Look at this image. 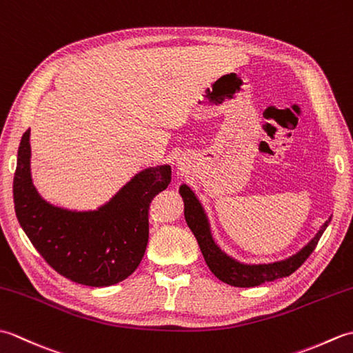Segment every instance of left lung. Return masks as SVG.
<instances>
[{
	"mask_svg": "<svg viewBox=\"0 0 353 353\" xmlns=\"http://www.w3.org/2000/svg\"><path fill=\"white\" fill-rule=\"evenodd\" d=\"M179 192H181L185 203V220L188 223L190 229L192 230L194 236L197 238L200 250L203 253V258L209 270H211L221 282L232 285V287H258V285L264 282H272L294 273L296 270L308 259L314 249H316L319 239L323 235L329 221H331V219H329L317 232V235L314 236L301 252L292 254L288 259L272 262V264H243V262H238L236 259L228 256V254L215 244L211 235V228H209L208 216L203 211V208H201L199 199L196 197V194L191 191L190 186L182 185Z\"/></svg>",
	"mask_w": 353,
	"mask_h": 353,
	"instance_id": "left-lung-1",
	"label": "left lung"
}]
</instances>
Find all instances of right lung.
<instances>
[{
    "label": "right lung",
    "instance_id": "right-lung-1",
    "mask_svg": "<svg viewBox=\"0 0 353 353\" xmlns=\"http://www.w3.org/2000/svg\"><path fill=\"white\" fill-rule=\"evenodd\" d=\"M30 130L22 134L13 201L21 228L48 265L66 279L89 287L124 281L144 256L148 208L171 182L170 165L139 171L97 211H68L45 201L30 172Z\"/></svg>",
    "mask_w": 353,
    "mask_h": 353
}]
</instances>
